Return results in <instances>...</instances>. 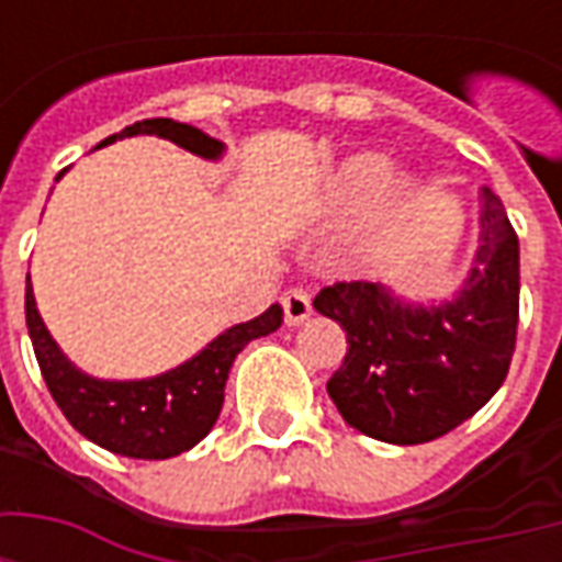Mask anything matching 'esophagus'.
I'll list each match as a JSON object with an SVG mask.
<instances>
[{"instance_id": "34e87169", "label": "esophagus", "mask_w": 562, "mask_h": 562, "mask_svg": "<svg viewBox=\"0 0 562 562\" xmlns=\"http://www.w3.org/2000/svg\"><path fill=\"white\" fill-rule=\"evenodd\" d=\"M282 313H285V325H304L306 318L313 316V301L304 289H292V292L282 294Z\"/></svg>"}]
</instances>
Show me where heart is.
<instances>
[{
	"mask_svg": "<svg viewBox=\"0 0 562 562\" xmlns=\"http://www.w3.org/2000/svg\"><path fill=\"white\" fill-rule=\"evenodd\" d=\"M389 180L391 165L382 156H370V153L352 156L349 161H342L340 171L330 177L322 204L334 216H346V213H355V210L370 204L389 186Z\"/></svg>",
	"mask_w": 562,
	"mask_h": 562,
	"instance_id": "obj_1",
	"label": "heart"
}]
</instances>
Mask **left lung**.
Here are the masks:
<instances>
[{
  "instance_id": "8db88e82",
  "label": "left lung",
  "mask_w": 562,
  "mask_h": 562,
  "mask_svg": "<svg viewBox=\"0 0 562 562\" xmlns=\"http://www.w3.org/2000/svg\"><path fill=\"white\" fill-rule=\"evenodd\" d=\"M520 252L503 201L479 192V249L451 301L413 304L382 282H334L322 316L346 330L330 401L355 430L391 446L446 436L491 401L518 334Z\"/></svg>"
}]
</instances>
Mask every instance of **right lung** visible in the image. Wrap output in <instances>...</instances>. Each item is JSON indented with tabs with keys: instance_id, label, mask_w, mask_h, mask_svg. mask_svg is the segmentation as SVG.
<instances>
[{
	"instance_id": "1",
	"label": "right lung",
	"mask_w": 562,
	"mask_h": 562,
	"mask_svg": "<svg viewBox=\"0 0 562 562\" xmlns=\"http://www.w3.org/2000/svg\"><path fill=\"white\" fill-rule=\"evenodd\" d=\"M135 135L173 140L177 147L210 161L222 159L225 153L222 140L210 138L195 126L173 123L168 116L126 126L123 132L104 138L99 147ZM63 173L66 171H59V177ZM280 325L282 306L273 304L261 316L222 330L216 340H210L201 352L168 373L149 379H95L71 364L50 337V330L44 328L32 282L26 277V328L56 406L78 434L123 458L168 460L198 446L220 418L234 358L244 352L246 342L268 337Z\"/></svg>"
}]
</instances>
